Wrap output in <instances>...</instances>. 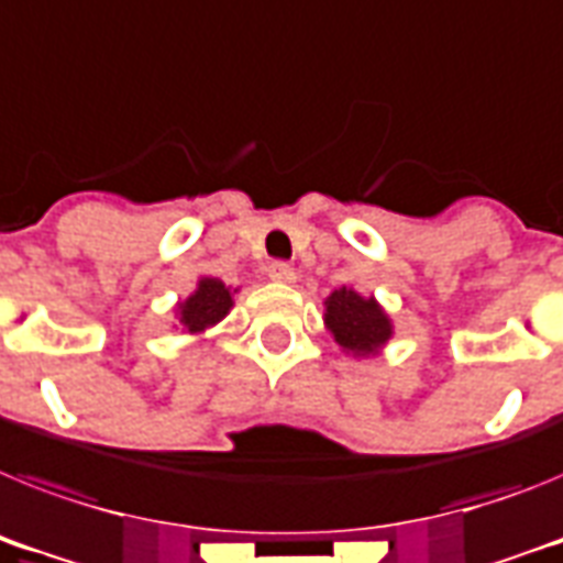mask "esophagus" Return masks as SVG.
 I'll list each match as a JSON object with an SVG mask.
<instances>
[{"mask_svg":"<svg viewBox=\"0 0 563 563\" xmlns=\"http://www.w3.org/2000/svg\"><path fill=\"white\" fill-rule=\"evenodd\" d=\"M267 276H271L273 282H292V278H296V271H292L290 262H271Z\"/></svg>","mask_w":563,"mask_h":563,"instance_id":"obj_1","label":"esophagus"}]
</instances>
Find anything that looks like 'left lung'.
Masks as SVG:
<instances>
[{
    "label": "left lung",
    "instance_id": "left-lung-1",
    "mask_svg": "<svg viewBox=\"0 0 563 563\" xmlns=\"http://www.w3.org/2000/svg\"><path fill=\"white\" fill-rule=\"evenodd\" d=\"M328 328L335 341L350 353H376L390 339V321L373 299H362L358 292L341 287L328 299Z\"/></svg>",
    "mask_w": 563,
    "mask_h": 563
}]
</instances>
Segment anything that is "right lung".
Here are the masks:
<instances>
[{"mask_svg":"<svg viewBox=\"0 0 563 563\" xmlns=\"http://www.w3.org/2000/svg\"><path fill=\"white\" fill-rule=\"evenodd\" d=\"M230 305H233L230 290L219 282V278H201L199 290L181 305V324H185L190 333H199V330L210 328V324H216L219 319H224Z\"/></svg>","mask_w":563,"mask_h":563,"instance_id":"right-lung-1","label":"right lung"}]
</instances>
